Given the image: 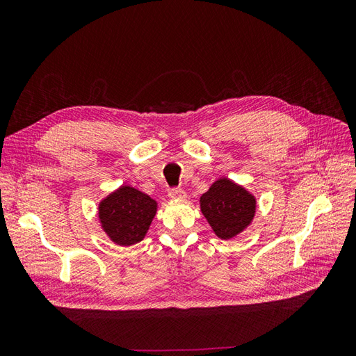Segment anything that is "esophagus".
Segmentation results:
<instances>
[{
	"label": "esophagus",
	"instance_id": "esophagus-1",
	"mask_svg": "<svg viewBox=\"0 0 356 356\" xmlns=\"http://www.w3.org/2000/svg\"><path fill=\"white\" fill-rule=\"evenodd\" d=\"M169 197L175 199V200H184L187 197V195L182 188H170L169 190Z\"/></svg>",
	"mask_w": 356,
	"mask_h": 356
}]
</instances>
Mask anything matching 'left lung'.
I'll return each mask as SVG.
<instances>
[{
    "mask_svg": "<svg viewBox=\"0 0 356 356\" xmlns=\"http://www.w3.org/2000/svg\"><path fill=\"white\" fill-rule=\"evenodd\" d=\"M255 197L229 178H220L200 197V209L220 239H232L251 224Z\"/></svg>",
    "mask_w": 356,
    "mask_h": 356,
    "instance_id": "obj_1",
    "label": "left lung"
}]
</instances>
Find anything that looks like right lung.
I'll return each mask as SVG.
<instances>
[{
	"label": "right lung",
	"mask_w": 356,
	"mask_h": 356,
	"mask_svg": "<svg viewBox=\"0 0 356 356\" xmlns=\"http://www.w3.org/2000/svg\"><path fill=\"white\" fill-rule=\"evenodd\" d=\"M157 211L145 193L123 186L99 203V221L108 238L122 246L141 242Z\"/></svg>",
	"instance_id": "1"
}]
</instances>
